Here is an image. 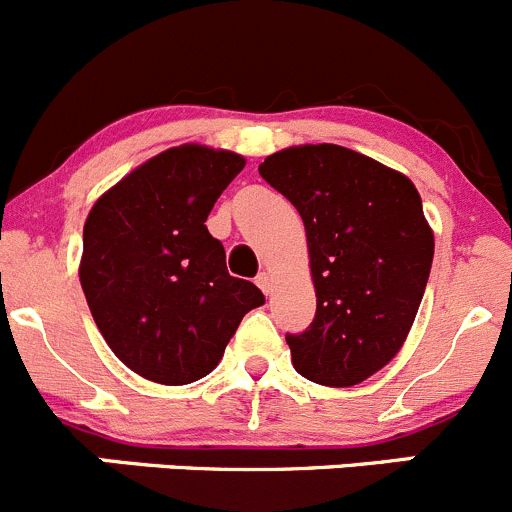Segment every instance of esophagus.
Returning <instances> with one entry per match:
<instances>
[{"label": "esophagus", "mask_w": 512, "mask_h": 512, "mask_svg": "<svg viewBox=\"0 0 512 512\" xmlns=\"http://www.w3.org/2000/svg\"><path fill=\"white\" fill-rule=\"evenodd\" d=\"M256 286L261 288V291L268 296V293L273 291V278L268 276V273H258V276H256Z\"/></svg>", "instance_id": "esophagus-1"}]
</instances>
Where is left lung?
<instances>
[{"label": "left lung", "mask_w": 512, "mask_h": 512, "mask_svg": "<svg viewBox=\"0 0 512 512\" xmlns=\"http://www.w3.org/2000/svg\"><path fill=\"white\" fill-rule=\"evenodd\" d=\"M258 174L306 226L316 318L286 336L303 378L358 386L396 358L411 333L433 263V229L413 181L338 144L288 146Z\"/></svg>", "instance_id": "obj_1"}]
</instances>
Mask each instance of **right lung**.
Listing matches in <instances>:
<instances>
[{
  "instance_id": "1",
  "label": "right lung",
  "mask_w": 512,
  "mask_h": 512,
  "mask_svg": "<svg viewBox=\"0 0 512 512\" xmlns=\"http://www.w3.org/2000/svg\"><path fill=\"white\" fill-rule=\"evenodd\" d=\"M246 166L236 151L181 144L99 196L79 261L86 303L114 356L146 381L209 376L263 293L226 271L206 219Z\"/></svg>"
}]
</instances>
